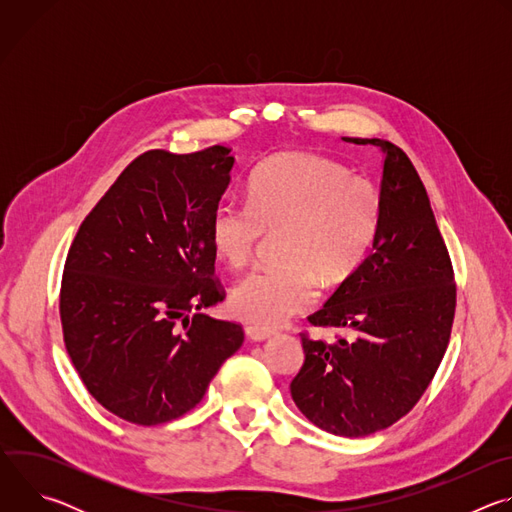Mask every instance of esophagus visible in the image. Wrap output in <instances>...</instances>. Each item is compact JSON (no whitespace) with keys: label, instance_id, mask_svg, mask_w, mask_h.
<instances>
[{"label":"esophagus","instance_id":"1","mask_svg":"<svg viewBox=\"0 0 512 512\" xmlns=\"http://www.w3.org/2000/svg\"><path fill=\"white\" fill-rule=\"evenodd\" d=\"M245 334L249 340H255V342H261V340H267L271 338L275 332L271 328H261V326H247L245 328Z\"/></svg>","mask_w":512,"mask_h":512}]
</instances>
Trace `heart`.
Returning <instances> with one entry per match:
<instances>
[{
  "mask_svg": "<svg viewBox=\"0 0 512 512\" xmlns=\"http://www.w3.org/2000/svg\"><path fill=\"white\" fill-rule=\"evenodd\" d=\"M385 212L379 184L326 156L283 152L261 162L247 200L223 198L210 216L218 259L241 269L277 233L283 263L249 273L231 296L233 312L271 328L308 310L326 287L348 281L367 259Z\"/></svg>",
  "mask_w": 512,
  "mask_h": 512,
  "instance_id": "b5f03b06",
  "label": "heart"
}]
</instances>
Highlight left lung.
I'll use <instances>...</instances> for the list:
<instances>
[{
  "label": "left lung",
  "instance_id": "8db88e82",
  "mask_svg": "<svg viewBox=\"0 0 512 512\" xmlns=\"http://www.w3.org/2000/svg\"><path fill=\"white\" fill-rule=\"evenodd\" d=\"M381 148L383 223L371 255L334 291L312 326L350 330L334 342L302 332L306 360L291 399L320 429L362 437L407 415L446 354L456 283L425 186L407 154L385 139H354Z\"/></svg>",
  "mask_w": 512,
  "mask_h": 512
}]
</instances>
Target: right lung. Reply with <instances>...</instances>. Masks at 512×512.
<instances>
[{
    "mask_svg": "<svg viewBox=\"0 0 512 512\" xmlns=\"http://www.w3.org/2000/svg\"><path fill=\"white\" fill-rule=\"evenodd\" d=\"M231 148L137 156L87 214L60 285L66 352L117 417L160 425L204 397L243 328L200 308L225 300L210 216L231 182Z\"/></svg>",
    "mask_w": 512,
    "mask_h": 512,
    "instance_id": "obj_1",
    "label": "right lung"
}]
</instances>
